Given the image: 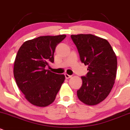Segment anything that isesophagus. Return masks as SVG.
Instances as JSON below:
<instances>
[{
    "label": "esophagus",
    "instance_id": "esophagus-1",
    "mask_svg": "<svg viewBox=\"0 0 130 130\" xmlns=\"http://www.w3.org/2000/svg\"><path fill=\"white\" fill-rule=\"evenodd\" d=\"M64 76H65V78H66V79H68V78H71V75H68L67 73H65L64 74Z\"/></svg>",
    "mask_w": 130,
    "mask_h": 130
}]
</instances>
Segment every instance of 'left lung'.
Masks as SVG:
<instances>
[{"instance_id": "1", "label": "left lung", "mask_w": 130, "mask_h": 130, "mask_svg": "<svg viewBox=\"0 0 130 130\" xmlns=\"http://www.w3.org/2000/svg\"><path fill=\"white\" fill-rule=\"evenodd\" d=\"M80 60L88 66L82 86L77 91L79 100L87 105H96L108 96L115 83L117 57L105 39L92 34L71 35Z\"/></svg>"}]
</instances>
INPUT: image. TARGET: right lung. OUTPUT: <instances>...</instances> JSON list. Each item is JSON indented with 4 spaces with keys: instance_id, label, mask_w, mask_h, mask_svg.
Returning <instances> with one entry per match:
<instances>
[{
    "instance_id": "1",
    "label": "right lung",
    "mask_w": 130,
    "mask_h": 130,
    "mask_svg": "<svg viewBox=\"0 0 130 130\" xmlns=\"http://www.w3.org/2000/svg\"><path fill=\"white\" fill-rule=\"evenodd\" d=\"M66 35L39 36L24 42L18 50L14 64L16 83L25 98L31 104L44 107L52 103L65 80L45 70L54 61L57 45Z\"/></svg>"
}]
</instances>
